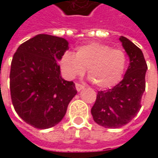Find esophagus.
<instances>
[{"mask_svg": "<svg viewBox=\"0 0 158 158\" xmlns=\"http://www.w3.org/2000/svg\"><path fill=\"white\" fill-rule=\"evenodd\" d=\"M76 90H77V91H80V90H82V89L84 88V86H83V85H82V84H80V83H76Z\"/></svg>", "mask_w": 158, "mask_h": 158, "instance_id": "34e87169", "label": "esophagus"}]
</instances>
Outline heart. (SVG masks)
<instances>
[{"instance_id": "obj_1", "label": "heart", "mask_w": 158, "mask_h": 158, "mask_svg": "<svg viewBox=\"0 0 158 158\" xmlns=\"http://www.w3.org/2000/svg\"><path fill=\"white\" fill-rule=\"evenodd\" d=\"M60 66L65 78L69 80L82 76L87 69L89 79L98 87L107 89L121 81L127 69V58L121 49L92 42L78 46L76 54L64 52Z\"/></svg>"}]
</instances>
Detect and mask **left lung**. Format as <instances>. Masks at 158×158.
Wrapping results in <instances>:
<instances>
[{
  "label": "left lung",
  "instance_id": "1",
  "mask_svg": "<svg viewBox=\"0 0 158 158\" xmlns=\"http://www.w3.org/2000/svg\"><path fill=\"white\" fill-rule=\"evenodd\" d=\"M122 46L130 63L122 81L113 88L98 91L91 108L94 121L106 128H118L130 122L141 109L145 91V75L148 69L142 50L132 41L121 36Z\"/></svg>",
  "mask_w": 158,
  "mask_h": 158
}]
</instances>
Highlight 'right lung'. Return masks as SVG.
Segmentation results:
<instances>
[{
	"label": "right lung",
	"instance_id": "right-lung-1",
	"mask_svg": "<svg viewBox=\"0 0 158 158\" xmlns=\"http://www.w3.org/2000/svg\"><path fill=\"white\" fill-rule=\"evenodd\" d=\"M69 42L63 38L39 34L15 52L10 68V95L16 113L39 129L57 125L77 93L73 82L60 76V65Z\"/></svg>",
	"mask_w": 158,
	"mask_h": 158
}]
</instances>
